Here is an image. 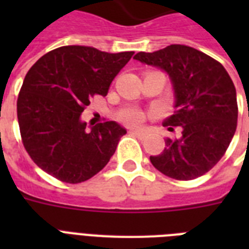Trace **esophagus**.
<instances>
[{
	"mask_svg": "<svg viewBox=\"0 0 249 249\" xmlns=\"http://www.w3.org/2000/svg\"><path fill=\"white\" fill-rule=\"evenodd\" d=\"M130 133H132L133 136H136L137 138H140V140H143L144 137H146V133L143 130H132Z\"/></svg>",
	"mask_w": 249,
	"mask_h": 249,
	"instance_id": "esophagus-1",
	"label": "esophagus"
}]
</instances>
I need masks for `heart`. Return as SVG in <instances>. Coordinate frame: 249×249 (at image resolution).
I'll return each mask as SVG.
<instances>
[{
    "instance_id": "1",
    "label": "heart",
    "mask_w": 249,
    "mask_h": 249,
    "mask_svg": "<svg viewBox=\"0 0 249 249\" xmlns=\"http://www.w3.org/2000/svg\"><path fill=\"white\" fill-rule=\"evenodd\" d=\"M144 117V113L138 108L134 107H128V108L121 109L120 112L117 113V119L126 125H138L142 123Z\"/></svg>"
}]
</instances>
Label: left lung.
Instances as JSON below:
<instances>
[{
  "label": "left lung",
  "mask_w": 249,
  "mask_h": 249,
  "mask_svg": "<svg viewBox=\"0 0 249 249\" xmlns=\"http://www.w3.org/2000/svg\"><path fill=\"white\" fill-rule=\"evenodd\" d=\"M134 59L168 72L176 95V111L164 121L179 138H166V147L150 156L152 165L178 181L195 179L221 160L236 130V90L224 66L186 45H170Z\"/></svg>",
  "instance_id": "8db88e82"
}]
</instances>
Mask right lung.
I'll list each match as a JSON object with an SVG mask.
<instances>
[{"label":"right lung","instance_id":"right-lung-1","mask_svg":"<svg viewBox=\"0 0 249 249\" xmlns=\"http://www.w3.org/2000/svg\"><path fill=\"white\" fill-rule=\"evenodd\" d=\"M133 54L62 46L27 72L17 102L18 123L25 151L44 172L66 183H80L107 165L126 130L115 121L88 130L80 117L95 95H107Z\"/></svg>","mask_w":249,"mask_h":249}]
</instances>
